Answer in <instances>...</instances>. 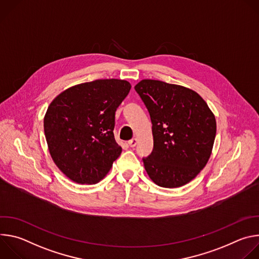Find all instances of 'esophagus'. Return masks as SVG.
I'll return each instance as SVG.
<instances>
[{"label": "esophagus", "mask_w": 259, "mask_h": 259, "mask_svg": "<svg viewBox=\"0 0 259 259\" xmlns=\"http://www.w3.org/2000/svg\"><path fill=\"white\" fill-rule=\"evenodd\" d=\"M136 143H137V139L136 138H132L131 140L128 141V144H129L130 147H134L136 145Z\"/></svg>", "instance_id": "esophagus-1"}]
</instances>
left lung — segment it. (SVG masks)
Segmentation results:
<instances>
[{
	"label": "left lung",
	"mask_w": 259,
	"mask_h": 259,
	"mask_svg": "<svg viewBox=\"0 0 259 259\" xmlns=\"http://www.w3.org/2000/svg\"><path fill=\"white\" fill-rule=\"evenodd\" d=\"M153 124L154 149L142 158L150 178L162 188H179L206 166L216 135V121L195 91L158 80L135 87Z\"/></svg>",
	"instance_id": "1"
}]
</instances>
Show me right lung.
<instances>
[{
    "instance_id": "obj_1",
    "label": "right lung",
    "mask_w": 259,
    "mask_h": 259,
    "mask_svg": "<svg viewBox=\"0 0 259 259\" xmlns=\"http://www.w3.org/2000/svg\"><path fill=\"white\" fill-rule=\"evenodd\" d=\"M131 85L105 79L72 86L50 103L44 131L50 155L70 180L94 184L122 153L114 136L115 114Z\"/></svg>"
}]
</instances>
